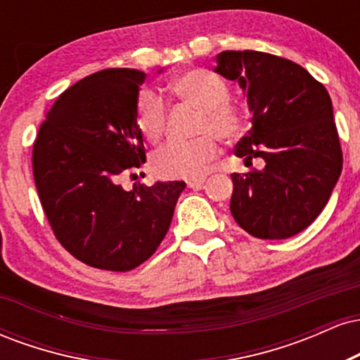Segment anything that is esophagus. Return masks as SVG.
Here are the masks:
<instances>
[{"label":"esophagus","instance_id":"esophagus-1","mask_svg":"<svg viewBox=\"0 0 360 360\" xmlns=\"http://www.w3.org/2000/svg\"><path fill=\"white\" fill-rule=\"evenodd\" d=\"M205 184V179L201 177V179H189L188 181V188L191 189H201V186Z\"/></svg>","mask_w":360,"mask_h":360}]
</instances>
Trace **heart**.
<instances>
[{
  "instance_id": "1",
  "label": "heart",
  "mask_w": 360,
  "mask_h": 360,
  "mask_svg": "<svg viewBox=\"0 0 360 360\" xmlns=\"http://www.w3.org/2000/svg\"><path fill=\"white\" fill-rule=\"evenodd\" d=\"M171 91L177 100L201 110L194 140H174L160 147L152 157L155 174L166 179H198L208 171V164L218 155V143L233 142L243 131V115L229 100L230 89L220 76L206 69H189L171 79ZM135 122L140 134L150 142L164 135L167 122V105L159 94L142 89L135 105Z\"/></svg>"
}]
</instances>
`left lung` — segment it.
<instances>
[{
    "label": "left lung",
    "mask_w": 360,
    "mask_h": 360,
    "mask_svg": "<svg viewBox=\"0 0 360 360\" xmlns=\"http://www.w3.org/2000/svg\"><path fill=\"white\" fill-rule=\"evenodd\" d=\"M214 72L238 81L252 128L235 146L262 171L233 172L230 212L252 237L281 240L315 221L342 172L328 91L296 62L257 51H225Z\"/></svg>",
    "instance_id": "left-lung-1"
}]
</instances>
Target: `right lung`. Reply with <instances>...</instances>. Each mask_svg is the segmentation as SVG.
<instances>
[{"label":"right lung","mask_w":360,"mask_h":360,"mask_svg":"<svg viewBox=\"0 0 360 360\" xmlns=\"http://www.w3.org/2000/svg\"><path fill=\"white\" fill-rule=\"evenodd\" d=\"M146 72L105 69L57 98L34 143V177L53 235L91 267L125 272L166 237L186 184L120 179L146 164L135 105ZM134 176V174H131Z\"/></svg>","instance_id":"right-lung-1"}]
</instances>
